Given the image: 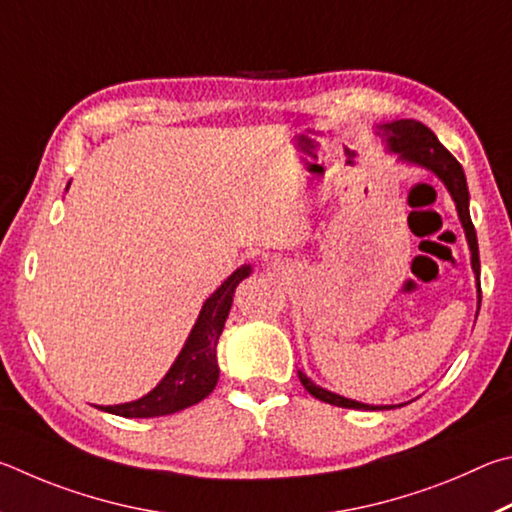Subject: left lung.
<instances>
[{
	"instance_id": "left-lung-1",
	"label": "left lung",
	"mask_w": 512,
	"mask_h": 512,
	"mask_svg": "<svg viewBox=\"0 0 512 512\" xmlns=\"http://www.w3.org/2000/svg\"><path fill=\"white\" fill-rule=\"evenodd\" d=\"M384 130L389 134V143L391 150L398 152V155L411 161V164L425 166L443 179V184L447 186V191L452 193L454 202H456V211H459L461 224L465 229V236H468V245L472 251V270L477 274L479 281V245H477V231H474V224L470 218V193H468V182H465V173L459 161L454 159V155L447 150L441 141L436 139V134L427 128V125L411 121V119H402V121H393L389 125H384ZM479 294H481V283H479ZM481 301V299H479ZM299 380L310 396H315L319 400L328 402V405L335 407H344V409H387V407H371V405H362V402L348 400L337 396V393H330L326 389L312 384L306 375L299 371Z\"/></svg>"
}]
</instances>
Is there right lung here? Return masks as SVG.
Wrapping results in <instances>:
<instances>
[{
  "label": "right lung",
  "mask_w": 512,
  "mask_h": 512,
  "mask_svg": "<svg viewBox=\"0 0 512 512\" xmlns=\"http://www.w3.org/2000/svg\"><path fill=\"white\" fill-rule=\"evenodd\" d=\"M249 272V265L240 267L206 299L182 353L170 366L166 378L148 396L125 402V405L98 409L123 418H155L175 414V411H182L209 396L215 384H218L220 375L218 360H215V346H218L224 321L229 317L236 285L249 276Z\"/></svg>",
  "instance_id": "1"
}]
</instances>
